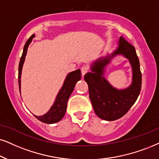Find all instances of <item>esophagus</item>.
Returning a JSON list of instances; mask_svg holds the SVG:
<instances>
[{"label": "esophagus", "mask_w": 159, "mask_h": 159, "mask_svg": "<svg viewBox=\"0 0 159 159\" xmlns=\"http://www.w3.org/2000/svg\"><path fill=\"white\" fill-rule=\"evenodd\" d=\"M81 70L82 76H83V77H84V75H85V74L88 72V70H89V67H88L87 66H83V67H81Z\"/></svg>", "instance_id": "1"}]
</instances>
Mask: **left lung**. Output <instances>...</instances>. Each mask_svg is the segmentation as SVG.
Segmentation results:
<instances>
[{
    "instance_id": "left-lung-1",
    "label": "left lung",
    "mask_w": 159,
    "mask_h": 159,
    "mask_svg": "<svg viewBox=\"0 0 159 159\" xmlns=\"http://www.w3.org/2000/svg\"><path fill=\"white\" fill-rule=\"evenodd\" d=\"M117 55L126 57L132 69V84L122 90L114 88L104 76L105 67ZM90 70L92 72L84 75V80L89 86V98L95 114L106 121L121 118L134 105L141 91L142 73L135 48L120 37L117 48L111 54L108 53L92 62Z\"/></svg>"
}]
</instances>
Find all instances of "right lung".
Instances as JSON below:
<instances>
[{"label":"right lung","mask_w":159,"mask_h":159,"mask_svg":"<svg viewBox=\"0 0 159 159\" xmlns=\"http://www.w3.org/2000/svg\"><path fill=\"white\" fill-rule=\"evenodd\" d=\"M34 37H35V34L32 35L26 42L25 45H24L23 52L20 58V61L19 69H18V81H19L20 92L21 88L22 69H23L24 61H25V56L27 54L28 48H29V45L31 43ZM81 78V70L79 69L68 73L67 75L66 76V78L61 89L59 90L57 95H56V100L54 101L53 106L50 108L49 111L42 116H36H36V118L39 120V121L47 124H53L59 122L65 114L66 110H67V103L70 94L73 92L76 83L78 81H80Z\"/></svg>","instance_id":"add662e5"}]
</instances>
